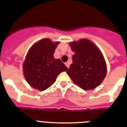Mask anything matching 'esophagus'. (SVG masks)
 I'll return each mask as SVG.
<instances>
[{"instance_id":"34e87169","label":"esophagus","mask_w":127,"mask_h":127,"mask_svg":"<svg viewBox=\"0 0 127 127\" xmlns=\"http://www.w3.org/2000/svg\"><path fill=\"white\" fill-rule=\"evenodd\" d=\"M65 65L67 66V68L69 69V66H70V63H69V62H65Z\"/></svg>"}]
</instances>
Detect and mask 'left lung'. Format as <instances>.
Masks as SVG:
<instances>
[{"label": "left lung", "instance_id": "left-lung-1", "mask_svg": "<svg viewBox=\"0 0 127 127\" xmlns=\"http://www.w3.org/2000/svg\"><path fill=\"white\" fill-rule=\"evenodd\" d=\"M75 54L67 74L83 90H92L102 82L107 72L102 53L93 42L81 39L70 44Z\"/></svg>", "mask_w": 127, "mask_h": 127}]
</instances>
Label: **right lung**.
Here are the masks:
<instances>
[{
	"instance_id": "obj_1",
	"label": "right lung",
	"mask_w": 127,
	"mask_h": 127,
	"mask_svg": "<svg viewBox=\"0 0 127 127\" xmlns=\"http://www.w3.org/2000/svg\"><path fill=\"white\" fill-rule=\"evenodd\" d=\"M59 42L49 39L38 41L30 48L23 64V72L27 81L33 88L45 90L55 82L58 75L67 71V67L53 54Z\"/></svg>"
}]
</instances>
